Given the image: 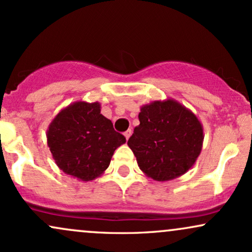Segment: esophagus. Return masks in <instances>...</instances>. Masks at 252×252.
<instances>
[{
    "instance_id": "esophagus-1",
    "label": "esophagus",
    "mask_w": 252,
    "mask_h": 252,
    "mask_svg": "<svg viewBox=\"0 0 252 252\" xmlns=\"http://www.w3.org/2000/svg\"><path fill=\"white\" fill-rule=\"evenodd\" d=\"M131 134H132L131 129H128L126 132H124V136H126V140H129V137H130V136H131Z\"/></svg>"
}]
</instances>
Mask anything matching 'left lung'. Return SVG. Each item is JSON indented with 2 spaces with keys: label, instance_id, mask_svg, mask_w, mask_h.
<instances>
[{
  "label": "left lung",
  "instance_id": "1",
  "mask_svg": "<svg viewBox=\"0 0 252 252\" xmlns=\"http://www.w3.org/2000/svg\"><path fill=\"white\" fill-rule=\"evenodd\" d=\"M140 126L128 140L138 167L156 181H169L192 168L200 155L204 129L198 117L176 100L141 106Z\"/></svg>",
  "mask_w": 252,
  "mask_h": 252
}]
</instances>
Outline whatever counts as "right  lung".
Masks as SVG:
<instances>
[{"mask_svg":"<svg viewBox=\"0 0 252 252\" xmlns=\"http://www.w3.org/2000/svg\"><path fill=\"white\" fill-rule=\"evenodd\" d=\"M47 144L65 174L91 181L108 168L126 137L100 114V104L78 100L63 108L47 129Z\"/></svg>","mask_w":252,"mask_h":252,"instance_id":"obj_1","label":"right lung"}]
</instances>
